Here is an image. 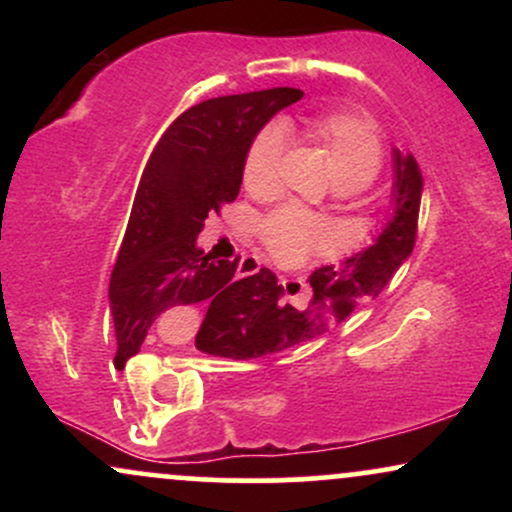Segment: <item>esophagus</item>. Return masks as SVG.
<instances>
[{
  "mask_svg": "<svg viewBox=\"0 0 512 512\" xmlns=\"http://www.w3.org/2000/svg\"><path fill=\"white\" fill-rule=\"evenodd\" d=\"M262 269V262L260 260H255V257H243V262H240V267H238V274L240 276H252V274H257Z\"/></svg>",
  "mask_w": 512,
  "mask_h": 512,
  "instance_id": "1",
  "label": "esophagus"
}]
</instances>
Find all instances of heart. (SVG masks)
I'll return each instance as SVG.
<instances>
[{"instance_id":"b5f03b06","label":"heart","mask_w":512,"mask_h":512,"mask_svg":"<svg viewBox=\"0 0 512 512\" xmlns=\"http://www.w3.org/2000/svg\"><path fill=\"white\" fill-rule=\"evenodd\" d=\"M301 139L330 166L342 192L370 185L383 168L385 146L378 127L368 117L346 110H330L303 117ZM284 137L276 127H264L252 137L243 158V185L252 195H269L279 182ZM260 240L276 260H298L305 252L325 248L330 231L315 216L296 207H281L264 216Z\"/></svg>"}]
</instances>
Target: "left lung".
<instances>
[{
  "mask_svg": "<svg viewBox=\"0 0 512 512\" xmlns=\"http://www.w3.org/2000/svg\"><path fill=\"white\" fill-rule=\"evenodd\" d=\"M424 178L414 156L395 151L392 219L373 245L339 267H320L310 274L313 298L305 308L281 303L274 276H260L233 301L209 308L195 346L209 356L250 361L291 349L330 332L361 303L378 298L414 250Z\"/></svg>",
  "mask_w": 512,
  "mask_h": 512,
  "instance_id": "obj_1",
  "label": "left lung"
}]
</instances>
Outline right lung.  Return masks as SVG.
I'll list each match as a JSON object with an SVG mask.
<instances>
[{"label":"right lung","instance_id":"1","mask_svg":"<svg viewBox=\"0 0 512 512\" xmlns=\"http://www.w3.org/2000/svg\"><path fill=\"white\" fill-rule=\"evenodd\" d=\"M301 98L298 88L209 98L175 117L158 139L110 276L117 368L137 354L161 315L202 301L216 308L260 276H274L260 269L233 279L240 257L214 260L197 248V236L209 214L236 202L252 137L269 117Z\"/></svg>","mask_w":512,"mask_h":512}]
</instances>
